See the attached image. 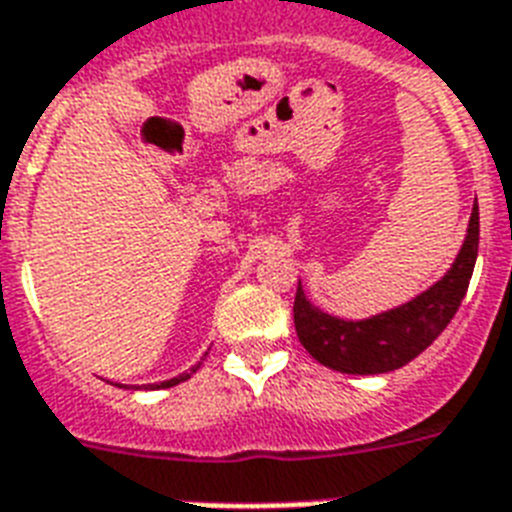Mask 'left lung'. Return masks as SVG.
<instances>
[{"instance_id":"1","label":"left lung","mask_w":512,"mask_h":512,"mask_svg":"<svg viewBox=\"0 0 512 512\" xmlns=\"http://www.w3.org/2000/svg\"><path fill=\"white\" fill-rule=\"evenodd\" d=\"M478 256V203L468 222V235L455 264L439 282L407 304L367 320H343L322 312L306 298L298 282L293 322L298 341L320 365L346 375H380L404 367L423 354L463 304Z\"/></svg>"}]
</instances>
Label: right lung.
<instances>
[{
	"label": "right lung",
	"instance_id": "right-lung-1",
	"mask_svg": "<svg viewBox=\"0 0 512 512\" xmlns=\"http://www.w3.org/2000/svg\"><path fill=\"white\" fill-rule=\"evenodd\" d=\"M198 367H200V362H198V365H195V367H192L190 372H182V375H177V378H171V380H163V383H155L153 388H171V386H177V383H182V380H187V378H190L192 372L198 370Z\"/></svg>",
	"mask_w": 512,
	"mask_h": 512
}]
</instances>
